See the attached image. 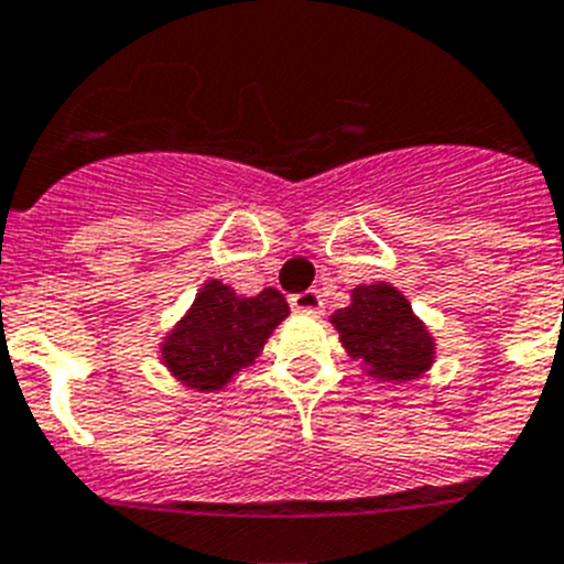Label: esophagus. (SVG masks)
I'll return each instance as SVG.
<instances>
[{
    "label": "esophagus",
    "instance_id": "esophagus-1",
    "mask_svg": "<svg viewBox=\"0 0 564 564\" xmlns=\"http://www.w3.org/2000/svg\"><path fill=\"white\" fill-rule=\"evenodd\" d=\"M289 306L295 312H321L323 297L317 289H306V292H297V295L289 297Z\"/></svg>",
    "mask_w": 564,
    "mask_h": 564
}]
</instances>
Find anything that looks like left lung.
Masks as SVG:
<instances>
[{"instance_id":"obj_1","label":"left lung","mask_w":564,"mask_h":564,"mask_svg":"<svg viewBox=\"0 0 564 564\" xmlns=\"http://www.w3.org/2000/svg\"><path fill=\"white\" fill-rule=\"evenodd\" d=\"M343 349L380 380H414L431 366L434 340L409 301L389 283L357 286L346 310L332 315Z\"/></svg>"}]
</instances>
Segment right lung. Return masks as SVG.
I'll return each mask as SVG.
<instances>
[{
    "mask_svg": "<svg viewBox=\"0 0 564 564\" xmlns=\"http://www.w3.org/2000/svg\"><path fill=\"white\" fill-rule=\"evenodd\" d=\"M286 315L289 303L278 289L241 297L221 281H209L195 297L193 310L166 335L161 355L181 383L215 391L254 364L267 337Z\"/></svg>",
    "mask_w": 564,
    "mask_h": 564,
    "instance_id": "right-lung-1",
    "label": "right lung"
}]
</instances>
